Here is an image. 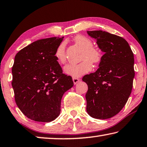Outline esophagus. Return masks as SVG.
I'll return each instance as SVG.
<instances>
[{"mask_svg": "<svg viewBox=\"0 0 147 147\" xmlns=\"http://www.w3.org/2000/svg\"><path fill=\"white\" fill-rule=\"evenodd\" d=\"M73 82L74 84H77L78 82H80V79L77 78H73Z\"/></svg>", "mask_w": 147, "mask_h": 147, "instance_id": "34e87169", "label": "esophagus"}]
</instances>
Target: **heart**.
<instances>
[{
	"label": "heart",
	"mask_w": 147,
	"mask_h": 147,
	"mask_svg": "<svg viewBox=\"0 0 147 147\" xmlns=\"http://www.w3.org/2000/svg\"><path fill=\"white\" fill-rule=\"evenodd\" d=\"M74 40L83 50L80 56V60L82 61L78 64L67 65L65 66L63 70L67 74L76 78L80 77L92 70V65L90 61L94 64L99 63L102 59V54L99 50L93 47L94 43L87 37L78 35L74 38ZM65 46L66 43L63 42L58 46L55 52V57L61 63H65L67 60Z\"/></svg>",
	"instance_id": "b5f03b06"
}]
</instances>
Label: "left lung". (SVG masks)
I'll return each mask as SVG.
<instances>
[{
  "mask_svg": "<svg viewBox=\"0 0 147 147\" xmlns=\"http://www.w3.org/2000/svg\"><path fill=\"white\" fill-rule=\"evenodd\" d=\"M104 52L99 68L82 80L88 86L86 111L92 118L108 119L119 113L131 94L135 76L134 55L122 37L103 31H87Z\"/></svg>",
  "mask_w": 147,
  "mask_h": 147,
  "instance_id": "1",
  "label": "left lung"
}]
</instances>
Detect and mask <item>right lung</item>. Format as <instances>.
<instances>
[{
    "label": "right lung",
    "mask_w": 147,
    "mask_h": 147,
    "mask_svg": "<svg viewBox=\"0 0 147 147\" xmlns=\"http://www.w3.org/2000/svg\"><path fill=\"white\" fill-rule=\"evenodd\" d=\"M63 38L40 39L16 55L11 85L18 108L29 119L54 120L60 114L63 95L74 85L71 76L63 73L55 56Z\"/></svg>",
    "instance_id": "add662e5"
}]
</instances>
